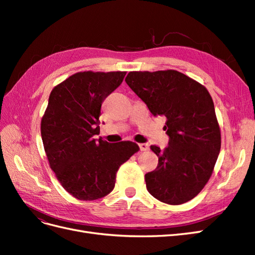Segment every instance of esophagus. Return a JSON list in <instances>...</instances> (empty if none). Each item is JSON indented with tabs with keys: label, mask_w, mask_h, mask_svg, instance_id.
<instances>
[{
	"label": "esophagus",
	"mask_w": 255,
	"mask_h": 255,
	"mask_svg": "<svg viewBox=\"0 0 255 255\" xmlns=\"http://www.w3.org/2000/svg\"><path fill=\"white\" fill-rule=\"evenodd\" d=\"M140 151H148L149 150V144L148 143H139Z\"/></svg>",
	"instance_id": "obj_1"
}]
</instances>
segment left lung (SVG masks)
<instances>
[{
	"instance_id": "1",
	"label": "left lung",
	"mask_w": 255,
	"mask_h": 255,
	"mask_svg": "<svg viewBox=\"0 0 255 255\" xmlns=\"http://www.w3.org/2000/svg\"><path fill=\"white\" fill-rule=\"evenodd\" d=\"M126 82L154 116L167 119L169 143L164 150L150 146L158 164L144 175L146 189L160 202H188L210 180L220 152V128L210 92L176 70L132 71Z\"/></svg>"
}]
</instances>
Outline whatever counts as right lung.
Instances as JSON below:
<instances>
[{"label":"right lung","mask_w":255,"mask_h":255,"mask_svg":"<svg viewBox=\"0 0 255 255\" xmlns=\"http://www.w3.org/2000/svg\"><path fill=\"white\" fill-rule=\"evenodd\" d=\"M126 71L74 73L53 88L41 119L45 154L57 180L83 201L109 195L119 167L138 152L133 141L110 143L100 133L101 105Z\"/></svg>","instance_id":"add662e5"}]
</instances>
